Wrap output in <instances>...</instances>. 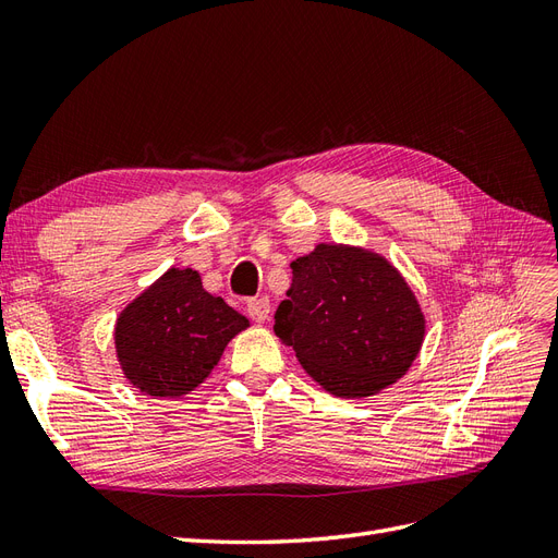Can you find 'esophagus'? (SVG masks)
Listing matches in <instances>:
<instances>
[{"instance_id":"34e87169","label":"esophagus","mask_w":558,"mask_h":558,"mask_svg":"<svg viewBox=\"0 0 558 558\" xmlns=\"http://www.w3.org/2000/svg\"><path fill=\"white\" fill-rule=\"evenodd\" d=\"M246 312L253 320H258V324H263V320L269 316V300L267 298H251L246 302Z\"/></svg>"}]
</instances>
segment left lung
<instances>
[{
	"label": "left lung",
	"mask_w": 558,
	"mask_h": 558,
	"mask_svg": "<svg viewBox=\"0 0 558 558\" xmlns=\"http://www.w3.org/2000/svg\"><path fill=\"white\" fill-rule=\"evenodd\" d=\"M291 267L275 332L326 391L365 398L408 373L424 316L391 265L361 248L318 244Z\"/></svg>",
	"instance_id": "obj_1"
}]
</instances>
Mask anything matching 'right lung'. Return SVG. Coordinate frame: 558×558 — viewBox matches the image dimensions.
Instances as JSON below:
<instances>
[{
  "label": "right lung",
  "mask_w": 558,
  "mask_h": 558,
  "mask_svg": "<svg viewBox=\"0 0 558 558\" xmlns=\"http://www.w3.org/2000/svg\"><path fill=\"white\" fill-rule=\"evenodd\" d=\"M248 320L202 289L193 269H170L121 314L116 351L132 386L183 396L202 384Z\"/></svg>",
  "instance_id": "1"
}]
</instances>
